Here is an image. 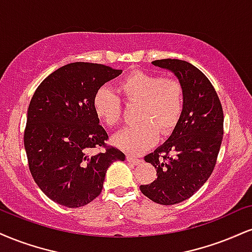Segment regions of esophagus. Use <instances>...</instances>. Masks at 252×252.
Wrapping results in <instances>:
<instances>
[{
	"label": "esophagus",
	"instance_id": "esophagus-1",
	"mask_svg": "<svg viewBox=\"0 0 252 252\" xmlns=\"http://www.w3.org/2000/svg\"><path fill=\"white\" fill-rule=\"evenodd\" d=\"M126 160H128L129 163H131V164H134V165H137L142 162V159H139L138 157H135V156H131V155L126 156Z\"/></svg>",
	"mask_w": 252,
	"mask_h": 252
}]
</instances>
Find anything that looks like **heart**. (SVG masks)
Masks as SVG:
<instances>
[{
  "label": "heart",
  "instance_id": "heart-1",
  "mask_svg": "<svg viewBox=\"0 0 252 252\" xmlns=\"http://www.w3.org/2000/svg\"><path fill=\"white\" fill-rule=\"evenodd\" d=\"M128 103L139 104L137 126H129L114 137L123 151L138 155L156 142L157 136L171 134L184 110V89L176 78H163L150 72L136 70L118 84ZM96 116L105 126H116L122 117V102L107 87L97 89L93 98Z\"/></svg>",
  "mask_w": 252,
  "mask_h": 252
}]
</instances>
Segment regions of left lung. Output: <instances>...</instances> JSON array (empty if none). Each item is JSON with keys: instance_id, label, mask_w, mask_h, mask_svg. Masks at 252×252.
I'll return each instance as SVG.
<instances>
[{"instance_id": "obj_1", "label": "left lung", "mask_w": 252, "mask_h": 252, "mask_svg": "<svg viewBox=\"0 0 252 252\" xmlns=\"http://www.w3.org/2000/svg\"><path fill=\"white\" fill-rule=\"evenodd\" d=\"M153 64L181 82L184 110L168 141L144 157L157 178L139 189L153 202L172 205L191 197L210 177L223 138V109L211 82L191 63L165 59Z\"/></svg>"}]
</instances>
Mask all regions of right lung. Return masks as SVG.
<instances>
[{
  "mask_svg": "<svg viewBox=\"0 0 252 252\" xmlns=\"http://www.w3.org/2000/svg\"><path fill=\"white\" fill-rule=\"evenodd\" d=\"M121 74L97 63H69L44 78L30 101L24 130L29 170L44 195L63 207L94 201L111 163L126 159L107 147L108 134L93 108L97 89ZM99 146L106 151L93 154Z\"/></svg>",
  "mask_w": 252,
  "mask_h": 252,
  "instance_id": "1",
  "label": "right lung"
}]
</instances>
